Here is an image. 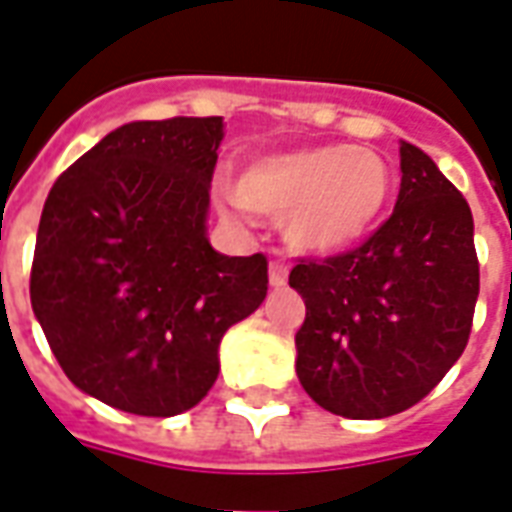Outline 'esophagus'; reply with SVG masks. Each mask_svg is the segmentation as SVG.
Here are the masks:
<instances>
[{"mask_svg":"<svg viewBox=\"0 0 512 512\" xmlns=\"http://www.w3.org/2000/svg\"><path fill=\"white\" fill-rule=\"evenodd\" d=\"M289 278V267H286V261L275 259L270 261V283L272 286H283Z\"/></svg>","mask_w":512,"mask_h":512,"instance_id":"esophagus-1","label":"esophagus"}]
</instances>
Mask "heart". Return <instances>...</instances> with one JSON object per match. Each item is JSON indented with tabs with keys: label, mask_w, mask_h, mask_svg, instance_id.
<instances>
[{
	"label": "heart",
	"mask_w": 512,
	"mask_h": 512,
	"mask_svg": "<svg viewBox=\"0 0 512 512\" xmlns=\"http://www.w3.org/2000/svg\"><path fill=\"white\" fill-rule=\"evenodd\" d=\"M390 190L387 160L352 144L264 155L237 179L242 207L283 220L286 240L308 253H335L363 240L382 218Z\"/></svg>",
	"instance_id": "1"
}]
</instances>
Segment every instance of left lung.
Listing matches in <instances>:
<instances>
[{
  "label": "left lung",
  "mask_w": 512,
  "mask_h": 512,
  "mask_svg": "<svg viewBox=\"0 0 512 512\" xmlns=\"http://www.w3.org/2000/svg\"><path fill=\"white\" fill-rule=\"evenodd\" d=\"M297 376L327 412L379 420L423 401L466 349L480 264L466 199L414 144H401L390 218L354 248L300 259Z\"/></svg>",
  "instance_id": "8db88e82"
}]
</instances>
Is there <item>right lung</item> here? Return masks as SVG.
<instances>
[{
	"mask_svg": "<svg viewBox=\"0 0 512 512\" xmlns=\"http://www.w3.org/2000/svg\"><path fill=\"white\" fill-rule=\"evenodd\" d=\"M220 117L111 130L59 174L37 229L29 297L78 390L144 417L196 406L231 324L267 297V256L207 240Z\"/></svg>",
	"mask_w": 512,
	"mask_h": 512,
	"instance_id": "add662e5",
	"label": "right lung"
}]
</instances>
